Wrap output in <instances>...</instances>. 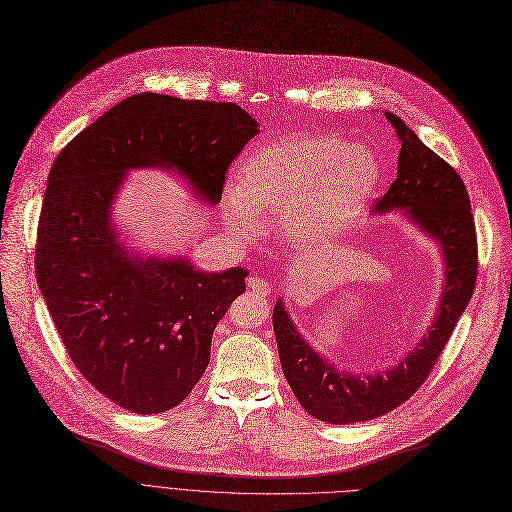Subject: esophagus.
<instances>
[{"label": "esophagus", "instance_id": "esophagus-1", "mask_svg": "<svg viewBox=\"0 0 512 512\" xmlns=\"http://www.w3.org/2000/svg\"><path fill=\"white\" fill-rule=\"evenodd\" d=\"M248 287H250V291L256 293V295H268V293H270V285H268V281L262 279V277H252V279H248Z\"/></svg>", "mask_w": 512, "mask_h": 512}]
</instances>
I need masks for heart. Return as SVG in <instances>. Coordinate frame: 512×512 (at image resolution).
Instances as JSON below:
<instances>
[{
	"instance_id": "1",
	"label": "heart",
	"mask_w": 512,
	"mask_h": 512,
	"mask_svg": "<svg viewBox=\"0 0 512 512\" xmlns=\"http://www.w3.org/2000/svg\"><path fill=\"white\" fill-rule=\"evenodd\" d=\"M380 182V161L366 144L335 134H293L258 146L239 167V186L223 196V217L239 237H256L262 215L281 217L297 242H326L362 215Z\"/></svg>"
}]
</instances>
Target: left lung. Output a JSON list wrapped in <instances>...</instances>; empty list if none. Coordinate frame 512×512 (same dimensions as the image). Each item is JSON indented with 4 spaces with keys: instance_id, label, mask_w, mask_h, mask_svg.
<instances>
[{
    "instance_id": "left-lung-1",
    "label": "left lung",
    "mask_w": 512,
    "mask_h": 512,
    "mask_svg": "<svg viewBox=\"0 0 512 512\" xmlns=\"http://www.w3.org/2000/svg\"><path fill=\"white\" fill-rule=\"evenodd\" d=\"M401 140L397 179L376 200L374 213H403L438 244L444 287L436 316L401 362L378 374L339 370L299 335L283 302L275 304L273 328L283 374L312 417L326 424L368 422L403 405L430 376L434 364L465 312L477 279V237L469 194L459 173L440 159L395 113L384 111Z\"/></svg>"
}]
</instances>
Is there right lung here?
Returning <instances> with one entry per match:
<instances>
[{
    "label": "right lung",
    "mask_w": 512,
    "mask_h": 512,
    "mask_svg": "<svg viewBox=\"0 0 512 512\" xmlns=\"http://www.w3.org/2000/svg\"><path fill=\"white\" fill-rule=\"evenodd\" d=\"M258 134L235 103L140 93L105 111L57 155L37 233V281L80 374L132 413L182 403L210 362L215 326L246 291V268L204 273L188 258L138 256L111 206L130 169L182 175L217 204L225 173Z\"/></svg>",
    "instance_id": "obj_1"
}]
</instances>
